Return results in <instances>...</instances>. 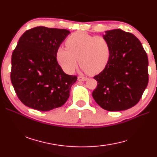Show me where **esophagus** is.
Returning <instances> with one entry per match:
<instances>
[{"label":"esophagus","mask_w":157,"mask_h":157,"mask_svg":"<svg viewBox=\"0 0 157 157\" xmlns=\"http://www.w3.org/2000/svg\"><path fill=\"white\" fill-rule=\"evenodd\" d=\"M78 80L79 82L86 81L87 80V78H85V77H83V76H79L78 78Z\"/></svg>","instance_id":"esophagus-1"}]
</instances>
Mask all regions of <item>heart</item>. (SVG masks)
I'll use <instances>...</instances> for the list:
<instances>
[{
	"instance_id": "heart-1",
	"label": "heart",
	"mask_w": 157,
	"mask_h": 157,
	"mask_svg": "<svg viewBox=\"0 0 157 157\" xmlns=\"http://www.w3.org/2000/svg\"><path fill=\"white\" fill-rule=\"evenodd\" d=\"M66 47L57 50V59L67 73H73L78 66L91 75H97L107 67L111 57L108 41L103 36H93L84 32H76L68 36Z\"/></svg>"
}]
</instances>
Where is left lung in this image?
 <instances>
[{"instance_id": "1", "label": "left lung", "mask_w": 157, "mask_h": 157, "mask_svg": "<svg viewBox=\"0 0 157 157\" xmlns=\"http://www.w3.org/2000/svg\"><path fill=\"white\" fill-rule=\"evenodd\" d=\"M103 37L111 48L109 62L95 75L92 95L97 104L110 111L128 109L136 105L148 84V59L140 41L120 29L105 31Z\"/></svg>"}]
</instances>
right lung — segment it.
Wrapping results in <instances>:
<instances>
[{"label":"right lung","mask_w":157,"mask_h":157,"mask_svg":"<svg viewBox=\"0 0 157 157\" xmlns=\"http://www.w3.org/2000/svg\"><path fill=\"white\" fill-rule=\"evenodd\" d=\"M71 33L39 26L23 34L12 55L11 82L28 107L47 111L60 107L70 96L77 77L63 72L57 50Z\"/></svg>","instance_id":"right-lung-1"}]
</instances>
